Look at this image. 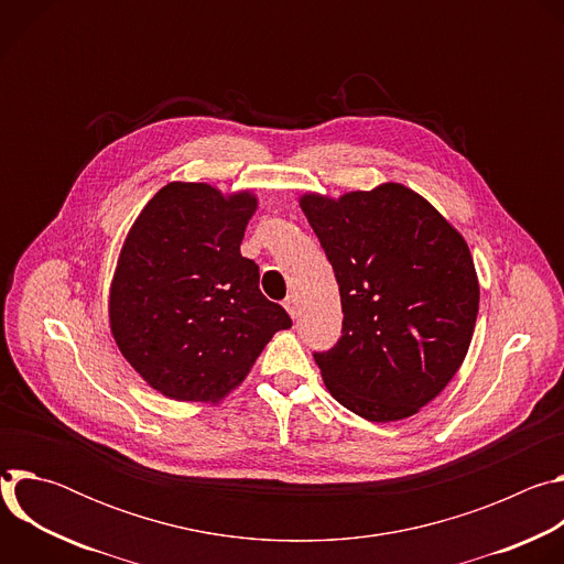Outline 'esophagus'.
I'll return each mask as SVG.
<instances>
[{
	"label": "esophagus",
	"mask_w": 564,
	"mask_h": 564,
	"mask_svg": "<svg viewBox=\"0 0 564 564\" xmlns=\"http://www.w3.org/2000/svg\"><path fill=\"white\" fill-rule=\"evenodd\" d=\"M285 310H288V314H290L292 318L299 316V296H296V294H290V296L285 299Z\"/></svg>",
	"instance_id": "1"
}]
</instances>
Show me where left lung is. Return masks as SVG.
Returning <instances> with one entry per match:
<instances>
[{
	"mask_svg": "<svg viewBox=\"0 0 564 564\" xmlns=\"http://www.w3.org/2000/svg\"><path fill=\"white\" fill-rule=\"evenodd\" d=\"M299 205L335 270L344 328L314 352L326 388L368 422L420 413L459 370L479 283L464 236L399 183Z\"/></svg>",
	"mask_w": 564,
	"mask_h": 564,
	"instance_id": "1",
	"label": "left lung"
}]
</instances>
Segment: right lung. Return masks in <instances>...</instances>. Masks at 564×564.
I'll return each instance as SVG.
<instances>
[{"label": "right lung", "instance_id": "add662e5", "mask_svg": "<svg viewBox=\"0 0 564 564\" xmlns=\"http://www.w3.org/2000/svg\"><path fill=\"white\" fill-rule=\"evenodd\" d=\"M246 189L170 183L138 214L109 290L111 335L131 368L176 401H218L248 377L288 312L240 257L257 212Z\"/></svg>", "mask_w": 564, "mask_h": 564}]
</instances>
